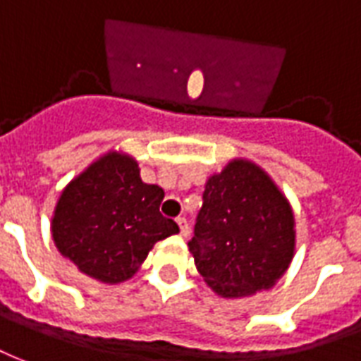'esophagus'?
I'll return each mask as SVG.
<instances>
[{"instance_id":"esophagus-1","label":"esophagus","mask_w":361,"mask_h":361,"mask_svg":"<svg viewBox=\"0 0 361 361\" xmlns=\"http://www.w3.org/2000/svg\"><path fill=\"white\" fill-rule=\"evenodd\" d=\"M177 225H178V231H180V235L183 236L188 235V221H186V217H177Z\"/></svg>"}]
</instances>
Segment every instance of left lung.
Segmentation results:
<instances>
[{"instance_id": "1", "label": "left lung", "mask_w": 361, "mask_h": 361, "mask_svg": "<svg viewBox=\"0 0 361 361\" xmlns=\"http://www.w3.org/2000/svg\"><path fill=\"white\" fill-rule=\"evenodd\" d=\"M294 213L262 167L233 159L207 178L188 250L207 286L223 298L267 290L294 256Z\"/></svg>"}]
</instances>
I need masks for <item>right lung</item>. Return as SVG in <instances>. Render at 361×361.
Masks as SVG:
<instances>
[{
	"label": "right lung",
	"mask_w": 361,
	"mask_h": 361,
	"mask_svg": "<svg viewBox=\"0 0 361 361\" xmlns=\"http://www.w3.org/2000/svg\"><path fill=\"white\" fill-rule=\"evenodd\" d=\"M163 188L142 183L138 163L107 152L71 180L57 200L51 236L80 273L117 285L130 279L157 240L178 233L159 213Z\"/></svg>",
	"instance_id": "add662e5"
}]
</instances>
